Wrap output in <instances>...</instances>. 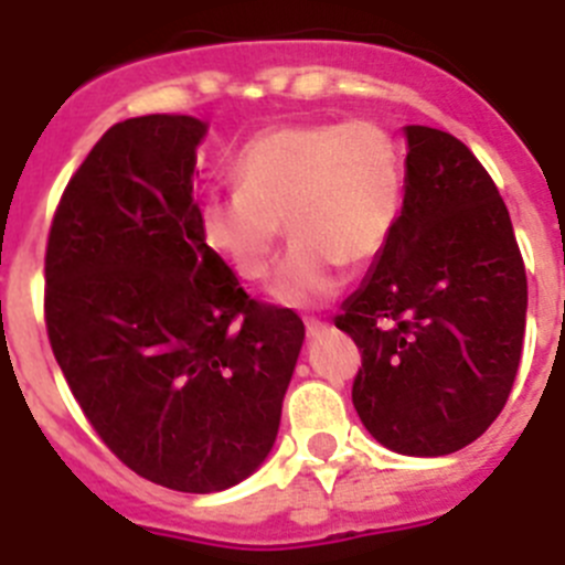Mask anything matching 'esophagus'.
I'll list each match as a JSON object with an SVG mask.
<instances>
[{
  "mask_svg": "<svg viewBox=\"0 0 565 565\" xmlns=\"http://www.w3.org/2000/svg\"><path fill=\"white\" fill-rule=\"evenodd\" d=\"M306 331H308V339H319L322 333L328 331V326H326V322H319V319H308Z\"/></svg>",
  "mask_w": 565,
  "mask_h": 565,
  "instance_id": "obj_1",
  "label": "esophagus"
}]
</instances>
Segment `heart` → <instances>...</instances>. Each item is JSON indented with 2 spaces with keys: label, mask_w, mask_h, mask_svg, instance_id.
<instances>
[{
  "label": "heart",
  "mask_w": 565,
  "mask_h": 565,
  "mask_svg": "<svg viewBox=\"0 0 565 565\" xmlns=\"http://www.w3.org/2000/svg\"><path fill=\"white\" fill-rule=\"evenodd\" d=\"M234 181V192L198 203L203 243L234 277L259 282L286 226L294 252L268 297L306 311L337 297L344 266H371L391 243L404 206V154L376 121L282 124L239 149Z\"/></svg>",
  "instance_id": "b5f03b06"
}]
</instances>
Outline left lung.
Wrapping results in <instances>:
<instances>
[{"label": "left lung", "mask_w": 565, "mask_h": 565, "mask_svg": "<svg viewBox=\"0 0 565 565\" xmlns=\"http://www.w3.org/2000/svg\"><path fill=\"white\" fill-rule=\"evenodd\" d=\"M404 206L337 328L362 351L353 407L402 456L438 458L487 433L526 331V271L478 158L450 132L404 127Z\"/></svg>", "instance_id": "left-lung-1"}]
</instances>
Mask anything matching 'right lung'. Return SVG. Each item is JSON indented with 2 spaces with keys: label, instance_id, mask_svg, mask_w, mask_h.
<instances>
[{
  "label": "right lung",
  "instance_id": "right-lung-1",
  "mask_svg": "<svg viewBox=\"0 0 565 565\" xmlns=\"http://www.w3.org/2000/svg\"><path fill=\"white\" fill-rule=\"evenodd\" d=\"M209 124L141 115L84 158L50 226L53 356L102 441L178 492H223L277 441L306 326L209 252L194 167Z\"/></svg>",
  "mask_w": 565,
  "mask_h": 565
}]
</instances>
